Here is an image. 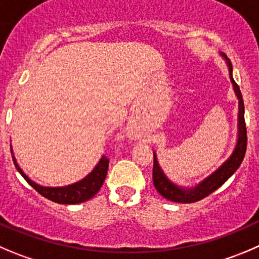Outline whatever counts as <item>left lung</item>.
<instances>
[{"label": "left lung", "mask_w": 259, "mask_h": 259, "mask_svg": "<svg viewBox=\"0 0 259 259\" xmlns=\"http://www.w3.org/2000/svg\"><path fill=\"white\" fill-rule=\"evenodd\" d=\"M226 61V65L229 67V76L230 81L233 83L234 91L239 100V113H238V141H236L235 149L233 154L230 155L228 160L224 164H221L212 174L205 178L194 187H179L171 181H169L168 177L165 176L162 169L160 168L159 161H157L156 154L154 152V169H152V181L156 191L161 194L164 198L169 201L178 202V203H192L197 202L199 199L205 198L208 194L215 192L216 189L220 188L242 164L244 159L245 150H247V128H245L244 120V102H243L242 93L240 89L236 85V82L233 78V66H231L230 60L226 57L224 53H220Z\"/></svg>", "instance_id": "left-lung-1"}]
</instances>
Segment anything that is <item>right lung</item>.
Instances as JSON below:
<instances>
[{
  "mask_svg": "<svg viewBox=\"0 0 259 259\" xmlns=\"http://www.w3.org/2000/svg\"><path fill=\"white\" fill-rule=\"evenodd\" d=\"M12 160H14V164L15 166H16L17 171L24 177V179H25L38 193H40L41 196L51 199V201L56 202V203H62V205H75V203H81V202H85L88 201V199L93 198V197L99 192V189L102 188L103 183H104L105 181V177H107L108 165H109L108 157L102 156V159L99 160L97 166L93 169V171L89 173L88 176L83 179H81V181L72 184H68V186L65 187H43L31 181V179L24 173L23 169H21L20 166H19V164H17L14 155H12Z\"/></svg>",
  "mask_w": 259,
  "mask_h": 259,
  "instance_id": "obj_1",
  "label": "right lung"
}]
</instances>
